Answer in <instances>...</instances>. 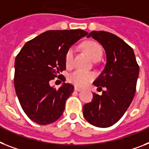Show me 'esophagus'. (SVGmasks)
<instances>
[{
    "label": "esophagus",
    "instance_id": "obj_1",
    "mask_svg": "<svg viewBox=\"0 0 149 149\" xmlns=\"http://www.w3.org/2000/svg\"><path fill=\"white\" fill-rule=\"evenodd\" d=\"M74 91H81V89L79 88H77V87H75V88H74Z\"/></svg>",
    "mask_w": 149,
    "mask_h": 149
}]
</instances>
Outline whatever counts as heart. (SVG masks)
Listing matches in <instances>:
<instances>
[{
  "label": "heart",
  "mask_w": 149,
  "mask_h": 149,
  "mask_svg": "<svg viewBox=\"0 0 149 149\" xmlns=\"http://www.w3.org/2000/svg\"><path fill=\"white\" fill-rule=\"evenodd\" d=\"M84 49L94 61H97L101 58L103 51L101 46L96 42L88 41L83 45ZM74 50L72 47L68 49L65 54V64L67 67H71L73 64ZM95 78V74L91 72H84L77 70L68 76V81L74 85L83 88Z\"/></svg>",
  "instance_id": "b5f03b06"
}]
</instances>
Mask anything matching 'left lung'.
<instances>
[{"label": "left lung", "mask_w": 149, "mask_h": 149, "mask_svg": "<svg viewBox=\"0 0 149 149\" xmlns=\"http://www.w3.org/2000/svg\"><path fill=\"white\" fill-rule=\"evenodd\" d=\"M92 37L101 44L107 55V63L94 81L98 88H105L101 95L94 93L91 102L83 107V115L92 125L110 127L121 119L136 93L139 73L133 49L117 36L105 31H92Z\"/></svg>", "instance_id": "obj_1"}]
</instances>
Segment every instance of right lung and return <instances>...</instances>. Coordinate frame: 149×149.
<instances>
[{"label": "right lung", "instance_id": "obj_1", "mask_svg": "<svg viewBox=\"0 0 149 149\" xmlns=\"http://www.w3.org/2000/svg\"><path fill=\"white\" fill-rule=\"evenodd\" d=\"M88 34L82 29L49 30L28 41L15 59L14 88L26 116L39 125H47L63 113L66 100L74 86L63 83L58 89L49 84L66 69L65 54L80 39ZM65 81V77L61 78Z\"/></svg>", "mask_w": 149, "mask_h": 149}]
</instances>
